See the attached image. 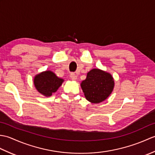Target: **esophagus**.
<instances>
[{"mask_svg": "<svg viewBox=\"0 0 155 155\" xmlns=\"http://www.w3.org/2000/svg\"><path fill=\"white\" fill-rule=\"evenodd\" d=\"M70 77L71 78V80L74 81L76 78H77V75H76L74 73H71L70 74Z\"/></svg>", "mask_w": 155, "mask_h": 155, "instance_id": "34e87169", "label": "esophagus"}]
</instances>
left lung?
Segmentation results:
<instances>
[{
  "mask_svg": "<svg viewBox=\"0 0 155 155\" xmlns=\"http://www.w3.org/2000/svg\"><path fill=\"white\" fill-rule=\"evenodd\" d=\"M81 87L86 99L97 104L110 96L114 87V81L109 72L93 68L87 73L86 79L81 82Z\"/></svg>",
  "mask_w": 155,
  "mask_h": 155,
  "instance_id": "1",
  "label": "left lung"
}]
</instances>
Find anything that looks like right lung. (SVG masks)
Listing matches in <instances>:
<instances>
[{
    "instance_id": "add662e5",
    "label": "right lung",
    "mask_w": 155,
    "mask_h": 155,
    "mask_svg": "<svg viewBox=\"0 0 155 155\" xmlns=\"http://www.w3.org/2000/svg\"><path fill=\"white\" fill-rule=\"evenodd\" d=\"M33 82L38 93L48 97L57 91L64 79L58 78L51 71H45L35 75Z\"/></svg>"
}]
</instances>
